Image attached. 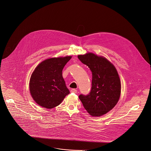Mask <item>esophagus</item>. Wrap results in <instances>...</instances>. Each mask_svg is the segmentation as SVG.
Here are the masks:
<instances>
[{"mask_svg": "<svg viewBox=\"0 0 151 151\" xmlns=\"http://www.w3.org/2000/svg\"><path fill=\"white\" fill-rule=\"evenodd\" d=\"M77 90H76L75 89H72L71 90H70V92L71 93H77Z\"/></svg>", "mask_w": 151, "mask_h": 151, "instance_id": "34e87169", "label": "esophagus"}]
</instances>
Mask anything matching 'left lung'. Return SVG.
Listing matches in <instances>:
<instances>
[{"label": "left lung", "mask_w": 151, "mask_h": 151, "mask_svg": "<svg viewBox=\"0 0 151 151\" xmlns=\"http://www.w3.org/2000/svg\"><path fill=\"white\" fill-rule=\"evenodd\" d=\"M79 60L92 72L91 92L80 94L84 108L94 117L101 116L117 104L121 94V81L115 66L106 58L88 52L79 55Z\"/></svg>", "instance_id": "obj_1"}]
</instances>
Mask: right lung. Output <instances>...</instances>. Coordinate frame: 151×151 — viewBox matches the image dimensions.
<instances>
[{
  "mask_svg": "<svg viewBox=\"0 0 151 151\" xmlns=\"http://www.w3.org/2000/svg\"><path fill=\"white\" fill-rule=\"evenodd\" d=\"M71 56L52 58L41 62L30 80V91L39 106L51 109L60 105L70 92L62 77V70Z\"/></svg>",
  "mask_w": 151,
  "mask_h": 151,
  "instance_id": "right-lung-1",
  "label": "right lung"
}]
</instances>
